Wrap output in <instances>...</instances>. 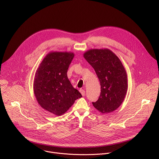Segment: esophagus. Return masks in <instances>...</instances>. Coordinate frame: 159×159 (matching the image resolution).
Wrapping results in <instances>:
<instances>
[{
    "mask_svg": "<svg viewBox=\"0 0 159 159\" xmlns=\"http://www.w3.org/2000/svg\"><path fill=\"white\" fill-rule=\"evenodd\" d=\"M79 91H80V93L82 94V96H84V95H85V90H84V89H80L79 90Z\"/></svg>",
    "mask_w": 159,
    "mask_h": 159,
    "instance_id": "34e87169",
    "label": "esophagus"
}]
</instances>
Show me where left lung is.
I'll return each mask as SVG.
<instances>
[{
	"label": "left lung",
	"mask_w": 159,
	"mask_h": 159,
	"mask_svg": "<svg viewBox=\"0 0 159 159\" xmlns=\"http://www.w3.org/2000/svg\"><path fill=\"white\" fill-rule=\"evenodd\" d=\"M84 57L94 69L100 84L98 99L92 102L102 114L112 112L123 102L127 91V76L119 57L108 48L90 49Z\"/></svg>",
	"instance_id": "1"
}]
</instances>
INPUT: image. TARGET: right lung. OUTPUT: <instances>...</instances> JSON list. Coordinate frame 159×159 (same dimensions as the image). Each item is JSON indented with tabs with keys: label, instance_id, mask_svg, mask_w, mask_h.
Masks as SVG:
<instances>
[{
	"label": "right lung",
	"instance_id": "add662e5",
	"mask_svg": "<svg viewBox=\"0 0 159 159\" xmlns=\"http://www.w3.org/2000/svg\"><path fill=\"white\" fill-rule=\"evenodd\" d=\"M74 54L71 52H50L36 70L34 92L40 107L60 116L82 97L67 77V70Z\"/></svg>",
	"mask_w": 159,
	"mask_h": 159
}]
</instances>
